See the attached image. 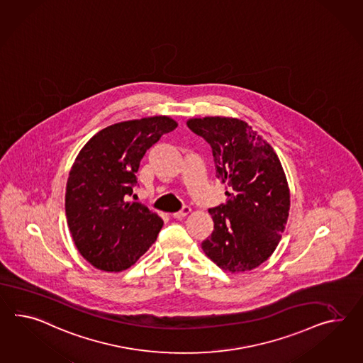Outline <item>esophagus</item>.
<instances>
[{"label":"esophagus","mask_w":363,"mask_h":363,"mask_svg":"<svg viewBox=\"0 0 363 363\" xmlns=\"http://www.w3.org/2000/svg\"><path fill=\"white\" fill-rule=\"evenodd\" d=\"M189 212H191V208H189V206H183V209L179 211L177 213L172 214V217L177 218V220H180V218L186 217V214L189 213Z\"/></svg>","instance_id":"esophagus-1"}]
</instances>
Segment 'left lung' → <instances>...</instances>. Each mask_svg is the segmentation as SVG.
Returning <instances> with one entry per match:
<instances>
[{
	"label": "left lung",
	"instance_id": "obj_1",
	"mask_svg": "<svg viewBox=\"0 0 363 363\" xmlns=\"http://www.w3.org/2000/svg\"><path fill=\"white\" fill-rule=\"evenodd\" d=\"M212 147L216 177L228 200L209 209L214 223L201 247L225 269L245 272L269 259L281 240L289 213V188L278 155L245 121L204 117L186 121Z\"/></svg>",
	"mask_w": 363,
	"mask_h": 363
}]
</instances>
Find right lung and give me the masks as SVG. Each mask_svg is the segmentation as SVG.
<instances>
[{"instance_id": "obj_1", "label": "right lung", "mask_w": 363, "mask_h": 363, "mask_svg": "<svg viewBox=\"0 0 363 363\" xmlns=\"http://www.w3.org/2000/svg\"><path fill=\"white\" fill-rule=\"evenodd\" d=\"M177 126L167 116L118 122L94 134L74 159L65 188L67 223L96 269H129L157 241L162 218L126 197L137 186L140 159Z\"/></svg>"}]
</instances>
